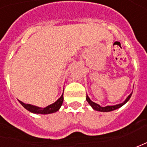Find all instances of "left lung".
Here are the masks:
<instances>
[{"label":"left lung","mask_w":147,"mask_h":147,"mask_svg":"<svg viewBox=\"0 0 147 147\" xmlns=\"http://www.w3.org/2000/svg\"><path fill=\"white\" fill-rule=\"evenodd\" d=\"M133 93V92H132ZM132 93L130 94L128 96H127L126 100L123 102V103H120V104H118L115 105H107V106H105V107H101L100 105L96 104V103H95L93 101H92L91 100V99L88 97V96L87 95V97H86V100H88V102L89 103V105L93 108L95 110H97V111H100V112H110V111H112V110H117V109H119V108H120L121 106H123V105L125 104V103H127V101H128V100L130 99L131 97V96H132Z\"/></svg>","instance_id":"1"}]
</instances>
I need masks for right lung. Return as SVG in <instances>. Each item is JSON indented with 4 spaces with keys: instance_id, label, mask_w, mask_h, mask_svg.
<instances>
[{
    "instance_id": "add662e5",
    "label": "right lung",
    "mask_w": 147,
    "mask_h": 147,
    "mask_svg": "<svg viewBox=\"0 0 147 147\" xmlns=\"http://www.w3.org/2000/svg\"><path fill=\"white\" fill-rule=\"evenodd\" d=\"M63 100H64V96H63V94L61 95V96L59 97L55 102H54L53 104L50 105L48 106L45 107V108H41V107H37L35 105H32L30 104H25L22 101H20V103L26 110H28V111H30L32 113H34V114H42V115H47V114H51V113H55L56 111H58L60 108V106L62 105L63 103Z\"/></svg>"
}]
</instances>
